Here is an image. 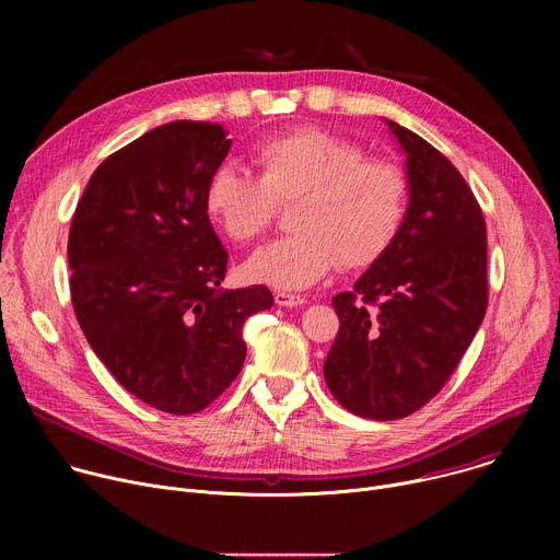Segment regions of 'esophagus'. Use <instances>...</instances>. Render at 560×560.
<instances>
[{
	"instance_id": "34e87169",
	"label": "esophagus",
	"mask_w": 560,
	"mask_h": 560,
	"mask_svg": "<svg viewBox=\"0 0 560 560\" xmlns=\"http://www.w3.org/2000/svg\"><path fill=\"white\" fill-rule=\"evenodd\" d=\"M275 303L281 307H296V305H303L305 299L290 292H275Z\"/></svg>"
}]
</instances>
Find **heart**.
Wrapping results in <instances>:
<instances>
[{
  "instance_id": "1",
  "label": "heart",
  "mask_w": 560,
  "mask_h": 560,
  "mask_svg": "<svg viewBox=\"0 0 560 560\" xmlns=\"http://www.w3.org/2000/svg\"><path fill=\"white\" fill-rule=\"evenodd\" d=\"M259 179L234 162L217 164L203 186V210L236 244L253 242L275 214V203L294 199L290 236L259 248L242 272L248 281L305 290L337 264L359 270L378 261L401 230L410 184L387 159L322 128H292L253 148Z\"/></svg>"
}]
</instances>
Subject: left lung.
Instances as JSON below:
<instances>
[{
    "label": "left lung",
    "mask_w": 560,
    "mask_h": 560,
    "mask_svg": "<svg viewBox=\"0 0 560 560\" xmlns=\"http://www.w3.org/2000/svg\"><path fill=\"white\" fill-rule=\"evenodd\" d=\"M385 124L406 152V221L354 290L332 299L341 326L324 363L337 401L374 421L404 419L436 396L488 310L481 206L447 156Z\"/></svg>",
    "instance_id": "8db88e82"
}]
</instances>
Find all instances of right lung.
<instances>
[{
  "label": "right lung",
  "instance_id": "1",
  "mask_svg": "<svg viewBox=\"0 0 560 560\" xmlns=\"http://www.w3.org/2000/svg\"><path fill=\"white\" fill-rule=\"evenodd\" d=\"M232 139L219 124L173 121L104 159L68 234L70 299L93 352L139 401L195 415L242 372L246 318L266 285L223 290L228 253L203 186Z\"/></svg>",
  "mask_w": 560,
  "mask_h": 560
}]
</instances>
